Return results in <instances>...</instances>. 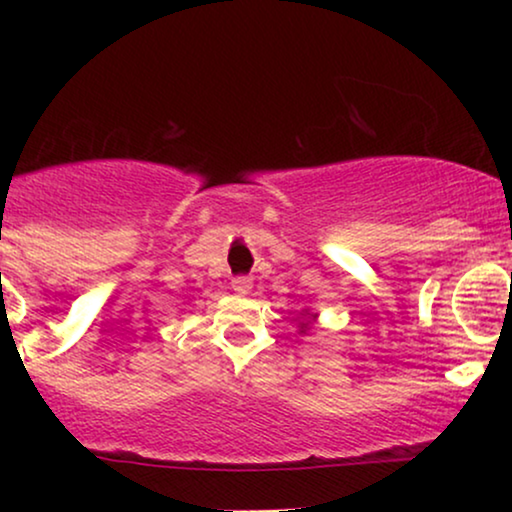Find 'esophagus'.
Segmentation results:
<instances>
[{
	"instance_id": "esophagus-1",
	"label": "esophagus",
	"mask_w": 512,
	"mask_h": 512,
	"mask_svg": "<svg viewBox=\"0 0 512 512\" xmlns=\"http://www.w3.org/2000/svg\"><path fill=\"white\" fill-rule=\"evenodd\" d=\"M254 289V282L249 277H235L233 279V291L240 293V296H247V293Z\"/></svg>"
}]
</instances>
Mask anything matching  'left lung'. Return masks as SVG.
Instances as JSON below:
<instances>
[{
  "mask_svg": "<svg viewBox=\"0 0 512 512\" xmlns=\"http://www.w3.org/2000/svg\"><path fill=\"white\" fill-rule=\"evenodd\" d=\"M317 317H319V314H317V312H314V314H310V312H307V310H305V319H303V321H300V326H298V333H310V331H312V328H314V324H317Z\"/></svg>",
  "mask_w": 512,
  "mask_h": 512,
  "instance_id": "1",
  "label": "left lung"
}]
</instances>
